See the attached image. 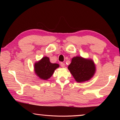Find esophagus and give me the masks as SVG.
Returning a JSON list of instances; mask_svg holds the SVG:
<instances>
[{
    "mask_svg": "<svg viewBox=\"0 0 120 120\" xmlns=\"http://www.w3.org/2000/svg\"><path fill=\"white\" fill-rule=\"evenodd\" d=\"M60 66H61L62 67H64L65 64H64V63H63V62H61V63H60Z\"/></svg>",
    "mask_w": 120,
    "mask_h": 120,
    "instance_id": "esophagus-1",
    "label": "esophagus"
}]
</instances>
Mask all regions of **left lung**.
I'll return each instance as SVG.
<instances>
[{
    "mask_svg": "<svg viewBox=\"0 0 120 120\" xmlns=\"http://www.w3.org/2000/svg\"><path fill=\"white\" fill-rule=\"evenodd\" d=\"M68 69L76 82H80L88 80L92 78L94 75L95 67L92 60L76 56L72 59Z\"/></svg>",
    "mask_w": 120,
    "mask_h": 120,
    "instance_id": "left-lung-1",
    "label": "left lung"
}]
</instances>
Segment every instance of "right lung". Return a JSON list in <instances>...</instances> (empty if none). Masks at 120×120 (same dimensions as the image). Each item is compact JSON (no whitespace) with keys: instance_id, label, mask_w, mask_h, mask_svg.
I'll use <instances>...</instances> for the list:
<instances>
[{"instance_id":"obj_1","label":"right lung","mask_w":120,"mask_h":120,"mask_svg":"<svg viewBox=\"0 0 120 120\" xmlns=\"http://www.w3.org/2000/svg\"><path fill=\"white\" fill-rule=\"evenodd\" d=\"M59 67L57 64H52L49 58L45 56L34 64L35 72L41 79L46 80L52 76L56 68Z\"/></svg>"}]
</instances>
